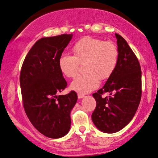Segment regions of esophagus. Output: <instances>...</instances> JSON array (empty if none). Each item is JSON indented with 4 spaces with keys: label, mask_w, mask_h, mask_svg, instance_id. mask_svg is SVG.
I'll return each mask as SVG.
<instances>
[{
    "label": "esophagus",
    "mask_w": 158,
    "mask_h": 158,
    "mask_svg": "<svg viewBox=\"0 0 158 158\" xmlns=\"http://www.w3.org/2000/svg\"><path fill=\"white\" fill-rule=\"evenodd\" d=\"M84 97H85V95H84V94H78V98L81 99V98H83Z\"/></svg>",
    "instance_id": "1"
}]
</instances>
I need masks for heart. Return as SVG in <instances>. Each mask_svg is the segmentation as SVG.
<instances>
[{
  "mask_svg": "<svg viewBox=\"0 0 158 158\" xmlns=\"http://www.w3.org/2000/svg\"><path fill=\"white\" fill-rule=\"evenodd\" d=\"M73 56L62 54L58 59V67L65 77L73 78L79 71V64H84L86 73L79 75L71 84V89L85 94L95 89L101 80L108 79L118 64L119 51L111 42L84 37L72 47Z\"/></svg>",
  "mask_w": 158,
  "mask_h": 158,
  "instance_id": "heart-1",
  "label": "heart"
}]
</instances>
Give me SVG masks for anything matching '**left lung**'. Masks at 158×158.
Wrapping results in <instances>:
<instances>
[{"label":"left lung","instance_id":"left-lung-1","mask_svg":"<svg viewBox=\"0 0 158 158\" xmlns=\"http://www.w3.org/2000/svg\"><path fill=\"white\" fill-rule=\"evenodd\" d=\"M118 64L105 85L92 94L96 108L92 120L100 131L113 134L123 129L135 115L142 96V71L139 60L127 42L115 34ZM105 92L108 98H102Z\"/></svg>","mask_w":158,"mask_h":158}]
</instances>
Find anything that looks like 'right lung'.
<instances>
[{
    "label": "right lung",
    "instance_id": "right-lung-1",
    "mask_svg": "<svg viewBox=\"0 0 158 158\" xmlns=\"http://www.w3.org/2000/svg\"><path fill=\"white\" fill-rule=\"evenodd\" d=\"M73 35L43 37L32 46L23 63L20 86L25 113L43 135L58 139L71 128V111L77 101L74 91L58 95L67 86L58 59Z\"/></svg>",
    "mask_w": 158,
    "mask_h": 158
}]
</instances>
